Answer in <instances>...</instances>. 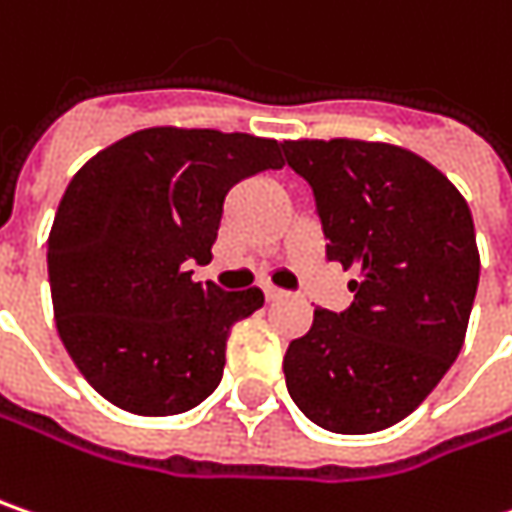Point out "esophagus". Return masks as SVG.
Here are the masks:
<instances>
[{
  "label": "esophagus",
  "mask_w": 512,
  "mask_h": 512,
  "mask_svg": "<svg viewBox=\"0 0 512 512\" xmlns=\"http://www.w3.org/2000/svg\"><path fill=\"white\" fill-rule=\"evenodd\" d=\"M263 292H266V301H281V298H286V292L278 289V286H266Z\"/></svg>",
  "instance_id": "34e87169"
}]
</instances>
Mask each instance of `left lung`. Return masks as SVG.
I'll return each instance as SVG.
<instances>
[{
  "instance_id": "obj_1",
  "label": "left lung",
  "mask_w": 512,
  "mask_h": 512,
  "mask_svg": "<svg viewBox=\"0 0 512 512\" xmlns=\"http://www.w3.org/2000/svg\"><path fill=\"white\" fill-rule=\"evenodd\" d=\"M307 179L327 260L356 269L353 304L289 342L286 391L316 426L371 435L420 406L464 347L478 289L466 199L417 153L356 138L284 141Z\"/></svg>"
}]
</instances>
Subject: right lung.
<instances>
[{
    "label": "right lung",
    "mask_w": 512,
    "mask_h": 512,
    "mask_svg": "<svg viewBox=\"0 0 512 512\" xmlns=\"http://www.w3.org/2000/svg\"><path fill=\"white\" fill-rule=\"evenodd\" d=\"M284 167L275 138L150 127L75 173L48 234L54 321L86 382L112 406L167 417L223 379L231 324L263 292L191 281L208 263L226 194Z\"/></svg>",
    "instance_id": "obj_1"
}]
</instances>
